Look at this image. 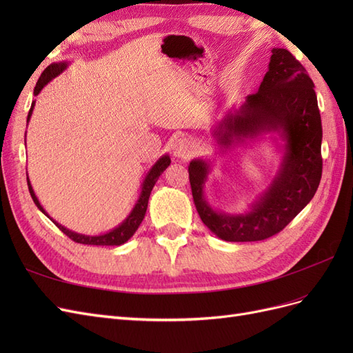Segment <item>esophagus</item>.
<instances>
[{
    "instance_id": "34e87169",
    "label": "esophagus",
    "mask_w": 353,
    "mask_h": 353,
    "mask_svg": "<svg viewBox=\"0 0 353 353\" xmlns=\"http://www.w3.org/2000/svg\"><path fill=\"white\" fill-rule=\"evenodd\" d=\"M172 153L178 159H187L194 153V145L187 138H178L172 144Z\"/></svg>"
}]
</instances>
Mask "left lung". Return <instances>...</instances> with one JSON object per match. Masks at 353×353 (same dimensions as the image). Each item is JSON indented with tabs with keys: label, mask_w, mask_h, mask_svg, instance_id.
I'll return each instance as SVG.
<instances>
[{
	"label": "left lung",
	"mask_w": 353,
	"mask_h": 353,
	"mask_svg": "<svg viewBox=\"0 0 353 353\" xmlns=\"http://www.w3.org/2000/svg\"><path fill=\"white\" fill-rule=\"evenodd\" d=\"M315 85L290 51L272 48L258 92L240 108L228 109L212 128L221 150L270 135L280 152L271 183L244 212L213 208L205 196L212 159L197 157L188 165L191 193L203 223L225 241H259L280 232L316 193L321 181L323 126Z\"/></svg>",
	"instance_id": "1"
}]
</instances>
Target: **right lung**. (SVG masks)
Returning a JSON list of instances; mask_svg holds the SVG:
<instances>
[{
  "label": "right lung",
  "mask_w": 353,
  "mask_h": 353,
  "mask_svg": "<svg viewBox=\"0 0 353 353\" xmlns=\"http://www.w3.org/2000/svg\"><path fill=\"white\" fill-rule=\"evenodd\" d=\"M69 66L68 61H60V63H52V65H50L44 72H42V74L39 77L38 82H37V87L34 90V95L37 97V95L42 91V88L46 87L47 83H50L52 79H54L56 77H59V74L66 70V68ZM34 108H35V101H32V105H30V110H29V114H28V121H30V116H32V112H34ZM170 165V157L169 154H163L160 156L156 163L147 170V174L144 175V179L141 183V188H140V194H138V199L135 201L134 208L131 209L130 215H128L119 225L114 227L113 230L104 232V234H99V236H87V234H79V232H74L66 227H63L61 223H59L57 221L52 219L48 213L46 212V209L42 208V205L39 203L37 194L34 188H32V184L29 181V176H28V172H26V176H28V187H29V193L32 196V200H34V203L37 205V208L44 213L46 216H48L52 222L56 223V225L60 228L61 232H65L66 236L69 239H72L73 241L77 243H81V244H92V245H121L123 243H126L128 240H130L135 231L138 230V227H140V223L143 222L144 219V215H145V210H147V205H148V197H150V193L156 184V181L159 179V176L163 174V170Z\"/></svg>",
  "instance_id": "1"
}]
</instances>
